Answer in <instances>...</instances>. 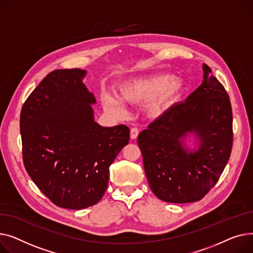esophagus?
Wrapping results in <instances>:
<instances>
[{
    "label": "esophagus",
    "instance_id": "esophagus-1",
    "mask_svg": "<svg viewBox=\"0 0 253 253\" xmlns=\"http://www.w3.org/2000/svg\"><path fill=\"white\" fill-rule=\"evenodd\" d=\"M138 135H139V129L137 127H132L130 129V139H132V140L137 139Z\"/></svg>",
    "mask_w": 253,
    "mask_h": 253
}]
</instances>
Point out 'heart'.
I'll use <instances>...</instances> for the list:
<instances>
[{"label": "heart", "mask_w": 253, "mask_h": 253, "mask_svg": "<svg viewBox=\"0 0 253 253\" xmlns=\"http://www.w3.org/2000/svg\"><path fill=\"white\" fill-rule=\"evenodd\" d=\"M185 82L169 73L155 74L125 83L118 91V98L104 96L103 106L108 113L122 116L126 113L124 103L137 104L155 97L148 106L150 113L159 115L180 98Z\"/></svg>", "instance_id": "b5f03b06"}]
</instances>
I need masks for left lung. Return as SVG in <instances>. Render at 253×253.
<instances>
[{"instance_id": "8db88e82", "label": "left lung", "mask_w": 253, "mask_h": 253, "mask_svg": "<svg viewBox=\"0 0 253 253\" xmlns=\"http://www.w3.org/2000/svg\"><path fill=\"white\" fill-rule=\"evenodd\" d=\"M203 82L139 133L144 169L162 201L188 203L202 199L216 184L233 145L232 107L225 87L203 64ZM197 138L194 150L185 141Z\"/></svg>"}]
</instances>
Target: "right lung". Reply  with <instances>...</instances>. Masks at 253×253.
Listing matches in <instances>:
<instances>
[{"label":"right lung","mask_w":253,"mask_h":253,"mask_svg":"<svg viewBox=\"0 0 253 253\" xmlns=\"http://www.w3.org/2000/svg\"><path fill=\"white\" fill-rule=\"evenodd\" d=\"M86 71L54 70L28 96L20 114L25 169L54 204L84 210L105 193L109 167L128 144L125 125L95 122L93 93L84 84Z\"/></svg>","instance_id":"obj_1"}]
</instances>
